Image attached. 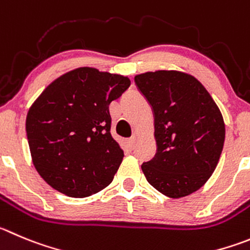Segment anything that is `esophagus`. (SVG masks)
Wrapping results in <instances>:
<instances>
[{
    "label": "esophagus",
    "mask_w": 250,
    "mask_h": 250,
    "mask_svg": "<svg viewBox=\"0 0 250 250\" xmlns=\"http://www.w3.org/2000/svg\"><path fill=\"white\" fill-rule=\"evenodd\" d=\"M134 144H136V137H132V138L128 139V146H129L130 148H133Z\"/></svg>",
    "instance_id": "34e87169"
}]
</instances>
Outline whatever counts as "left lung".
Segmentation results:
<instances>
[{"label": "left lung", "instance_id": "1", "mask_svg": "<svg viewBox=\"0 0 250 250\" xmlns=\"http://www.w3.org/2000/svg\"><path fill=\"white\" fill-rule=\"evenodd\" d=\"M154 112L157 154L142 164L146 180L163 195L180 199L206 184L225 143L222 113L192 75L176 70L134 78Z\"/></svg>", "mask_w": 250, "mask_h": 250}]
</instances>
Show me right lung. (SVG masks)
<instances>
[{"label": "right lung", "mask_w": 250, "mask_h": 250, "mask_svg": "<svg viewBox=\"0 0 250 250\" xmlns=\"http://www.w3.org/2000/svg\"><path fill=\"white\" fill-rule=\"evenodd\" d=\"M129 85L127 76L78 67L53 81L30 106V155L51 188L83 199L112 183L125 154L109 132L108 106Z\"/></svg>", "instance_id": "1"}]
</instances>
